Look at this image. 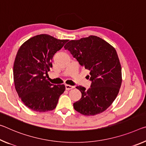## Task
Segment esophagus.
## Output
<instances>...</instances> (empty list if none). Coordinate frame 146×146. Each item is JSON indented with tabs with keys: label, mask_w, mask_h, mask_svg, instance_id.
<instances>
[{
	"label": "esophagus",
	"mask_w": 146,
	"mask_h": 146,
	"mask_svg": "<svg viewBox=\"0 0 146 146\" xmlns=\"http://www.w3.org/2000/svg\"><path fill=\"white\" fill-rule=\"evenodd\" d=\"M73 88H74V86H71V85L66 84V89L67 90H69L73 89Z\"/></svg>",
	"instance_id": "obj_1"
}]
</instances>
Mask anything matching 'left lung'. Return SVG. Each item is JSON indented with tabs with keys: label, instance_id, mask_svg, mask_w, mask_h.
Segmentation results:
<instances>
[{
	"label": "left lung",
	"instance_id": "8db88e82",
	"mask_svg": "<svg viewBox=\"0 0 146 146\" xmlns=\"http://www.w3.org/2000/svg\"><path fill=\"white\" fill-rule=\"evenodd\" d=\"M80 66L90 71L92 81L88 90L81 86L82 98L73 103L74 109L84 115L104 112L119 93L122 82L121 67L115 48L103 39L90 36L71 40L64 46Z\"/></svg>",
	"mask_w": 146,
	"mask_h": 146
}]
</instances>
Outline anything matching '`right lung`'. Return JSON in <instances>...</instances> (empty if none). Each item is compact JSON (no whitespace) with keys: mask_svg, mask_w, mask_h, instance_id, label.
Wrapping results in <instances>:
<instances>
[{"mask_svg":"<svg viewBox=\"0 0 146 146\" xmlns=\"http://www.w3.org/2000/svg\"><path fill=\"white\" fill-rule=\"evenodd\" d=\"M68 40H58L48 34L37 35L21 46L13 64V80L23 103L36 112L54 110L64 84L53 85L46 79L52 59Z\"/></svg>","mask_w":146,"mask_h":146,"instance_id":"right-lung-1","label":"right lung"}]
</instances>
